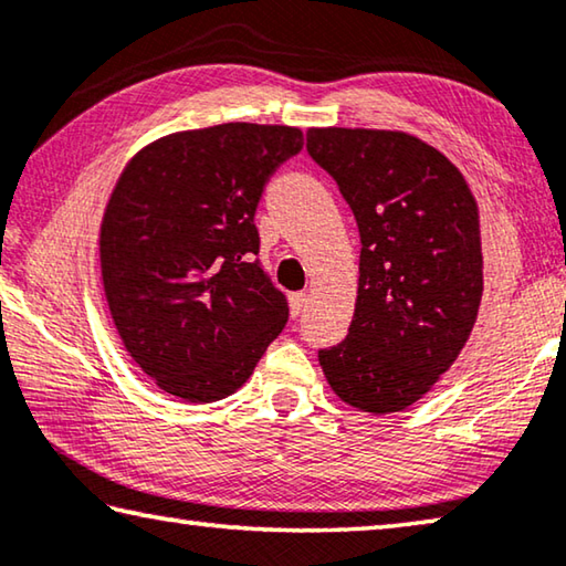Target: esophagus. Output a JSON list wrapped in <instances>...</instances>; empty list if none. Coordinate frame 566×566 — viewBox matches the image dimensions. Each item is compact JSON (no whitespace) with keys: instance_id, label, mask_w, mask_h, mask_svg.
<instances>
[{"instance_id":"esophagus-1","label":"esophagus","mask_w":566,"mask_h":566,"mask_svg":"<svg viewBox=\"0 0 566 566\" xmlns=\"http://www.w3.org/2000/svg\"><path fill=\"white\" fill-rule=\"evenodd\" d=\"M304 304H307V294H304V292H292L290 294V312H292V317L300 315V312L304 310Z\"/></svg>"}]
</instances>
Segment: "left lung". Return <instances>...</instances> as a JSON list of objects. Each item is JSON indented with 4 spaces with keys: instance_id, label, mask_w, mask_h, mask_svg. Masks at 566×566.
I'll list each match as a JSON object with an SVG mask.
<instances>
[{
    "instance_id": "left-lung-1",
    "label": "left lung",
    "mask_w": 566,
    "mask_h": 566,
    "mask_svg": "<svg viewBox=\"0 0 566 566\" xmlns=\"http://www.w3.org/2000/svg\"><path fill=\"white\" fill-rule=\"evenodd\" d=\"M360 229V280L347 337L322 349L335 396L385 416L420 400L455 363L483 294L481 217L471 186L410 133L310 128Z\"/></svg>"
}]
</instances>
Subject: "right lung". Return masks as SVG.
<instances>
[{"label":"right lung","mask_w":566,"mask_h":566,"mask_svg":"<svg viewBox=\"0 0 566 566\" xmlns=\"http://www.w3.org/2000/svg\"><path fill=\"white\" fill-rule=\"evenodd\" d=\"M302 143L292 125L221 123L160 136L120 170L101 223L105 302L168 396H231L284 329L286 297L254 262V211Z\"/></svg>","instance_id":"obj_1"}]
</instances>
